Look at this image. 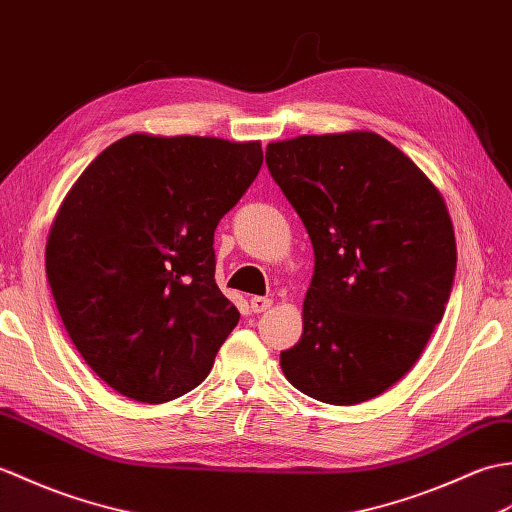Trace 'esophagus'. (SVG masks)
<instances>
[{
  "label": "esophagus",
  "instance_id": "obj_1",
  "mask_svg": "<svg viewBox=\"0 0 512 512\" xmlns=\"http://www.w3.org/2000/svg\"><path fill=\"white\" fill-rule=\"evenodd\" d=\"M271 304H274V300L260 298V295H254V298L249 300V306H252L254 313H265L267 309H271Z\"/></svg>",
  "mask_w": 512,
  "mask_h": 512
}]
</instances>
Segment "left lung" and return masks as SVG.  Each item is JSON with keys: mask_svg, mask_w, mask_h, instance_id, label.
<instances>
[{"mask_svg": "<svg viewBox=\"0 0 512 512\" xmlns=\"http://www.w3.org/2000/svg\"><path fill=\"white\" fill-rule=\"evenodd\" d=\"M265 157L315 252L302 337L280 368L311 399L370 401L414 368L445 315L456 276L445 199L372 131L298 135Z\"/></svg>", "mask_w": 512, "mask_h": 512, "instance_id": "obj_1", "label": "left lung"}]
</instances>
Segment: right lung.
<instances>
[{"instance_id": "right-lung-1", "label": "right lung", "mask_w": 512, "mask_h": 512, "mask_svg": "<svg viewBox=\"0 0 512 512\" xmlns=\"http://www.w3.org/2000/svg\"><path fill=\"white\" fill-rule=\"evenodd\" d=\"M260 142L131 133L67 192L45 245L65 331L109 388L166 403L208 377L241 313L214 282V230Z\"/></svg>"}]
</instances>
